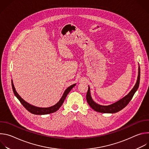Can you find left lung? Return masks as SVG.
<instances>
[{"label": "left lung", "instance_id": "left-lung-1", "mask_svg": "<svg viewBox=\"0 0 149 149\" xmlns=\"http://www.w3.org/2000/svg\"><path fill=\"white\" fill-rule=\"evenodd\" d=\"M140 67L139 68V75L137 77V82L135 84L133 88L131 90V91L125 96L124 98L121 99L120 100L118 101L117 102L109 105H101L100 104H97L95 102L90 95V87H88V90L86 95V99L87 101L90 105V107L95 111L99 112V113H115L124 109L125 106L129 103V102L132 99L134 93L137 90L139 83H140Z\"/></svg>", "mask_w": 149, "mask_h": 149}]
</instances>
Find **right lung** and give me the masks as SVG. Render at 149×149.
<instances>
[{"instance_id": "right-lung-1", "label": "right lung", "mask_w": 149, "mask_h": 149, "mask_svg": "<svg viewBox=\"0 0 149 149\" xmlns=\"http://www.w3.org/2000/svg\"><path fill=\"white\" fill-rule=\"evenodd\" d=\"M75 85H76L75 84H73V85H72V86H70L68 88H67V90L65 91L64 93H63L62 97L60 99V100L55 105H53V106H52V107H50L41 108V107H35V106H33L32 105L29 104V103H28L27 102H26L25 100H24L22 98H21L19 96V95L17 93V92L16 91L15 88L14 86H13L12 80V87L13 93L15 95V96L17 97V98L19 100L20 103L24 105V107L28 111H29L30 113H31L33 114H36V115L48 114L52 113H54V112L56 111L60 108L61 106L62 105L63 102H64V100H65L66 97L67 96L68 94L72 89V88L74 87H75Z\"/></svg>"}]
</instances>
